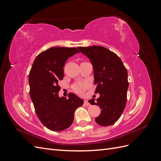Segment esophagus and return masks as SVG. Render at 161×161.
Segmentation results:
<instances>
[{
	"mask_svg": "<svg viewBox=\"0 0 161 161\" xmlns=\"http://www.w3.org/2000/svg\"><path fill=\"white\" fill-rule=\"evenodd\" d=\"M84 103H85V105H90V103H89V101H87V100H85Z\"/></svg>",
	"mask_w": 161,
	"mask_h": 161,
	"instance_id": "esophagus-1",
	"label": "esophagus"
}]
</instances>
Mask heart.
Instances as JSON below:
<instances>
[{"instance_id": "1", "label": "heart", "mask_w": 161, "mask_h": 161, "mask_svg": "<svg viewBox=\"0 0 161 161\" xmlns=\"http://www.w3.org/2000/svg\"><path fill=\"white\" fill-rule=\"evenodd\" d=\"M86 86L87 84L85 83V82H79V83H78L74 86L73 89H74L75 91L79 92V93H80V92H82L85 89Z\"/></svg>"}]
</instances>
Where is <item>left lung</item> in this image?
<instances>
[{
    "instance_id": "left-lung-1",
    "label": "left lung",
    "mask_w": 161,
    "mask_h": 161,
    "mask_svg": "<svg viewBox=\"0 0 161 161\" xmlns=\"http://www.w3.org/2000/svg\"><path fill=\"white\" fill-rule=\"evenodd\" d=\"M88 57L94 70L97 101H89L100 107L101 114L95 118L100 125L109 126L119 119L125 109L128 88V71L119 57L103 46L79 47Z\"/></svg>"
}]
</instances>
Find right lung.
I'll use <instances>...</instances> for the list:
<instances>
[{"mask_svg":"<svg viewBox=\"0 0 161 161\" xmlns=\"http://www.w3.org/2000/svg\"><path fill=\"white\" fill-rule=\"evenodd\" d=\"M78 52L76 47L49 48L36 58L29 75L30 95L36 113L42 124L52 131L69 128L75 110L83 104V100L72 92L69 99L58 96L63 67L68 58Z\"/></svg>","mask_w":161,"mask_h":161,"instance_id":"add662e5","label":"right lung"}]
</instances>
